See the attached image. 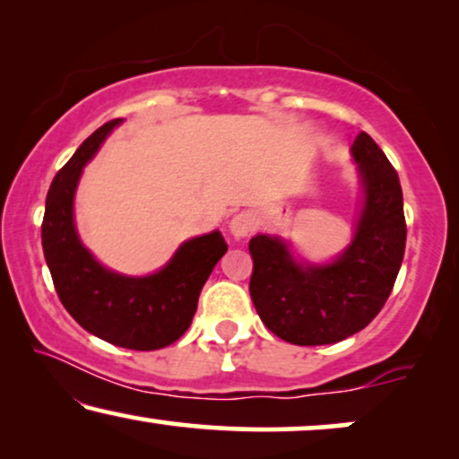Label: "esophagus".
I'll list each match as a JSON object with an SVG mask.
<instances>
[{
    "instance_id": "34e87169",
    "label": "esophagus",
    "mask_w": 459,
    "mask_h": 459,
    "mask_svg": "<svg viewBox=\"0 0 459 459\" xmlns=\"http://www.w3.org/2000/svg\"><path fill=\"white\" fill-rule=\"evenodd\" d=\"M255 228H256L255 215H253V212H248V211L238 212V215L231 219V223H230L231 236L238 238V240H240V238H247V236L253 234Z\"/></svg>"
}]
</instances>
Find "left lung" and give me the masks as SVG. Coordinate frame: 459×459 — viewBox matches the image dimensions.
Here are the masks:
<instances>
[{
  "label": "left lung",
  "mask_w": 459,
  "mask_h": 459,
  "mask_svg": "<svg viewBox=\"0 0 459 459\" xmlns=\"http://www.w3.org/2000/svg\"><path fill=\"white\" fill-rule=\"evenodd\" d=\"M363 209L349 248L328 265H300L280 238L255 236L250 299L261 322L299 347L332 344L366 328L385 307L405 253L399 175L372 137H355Z\"/></svg>",
  "instance_id": "left-lung-1"
}]
</instances>
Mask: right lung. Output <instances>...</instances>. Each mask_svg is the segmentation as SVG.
Wrapping results in <instances>:
<instances>
[{"label": "right lung", "mask_w": 459, "mask_h": 459, "mask_svg": "<svg viewBox=\"0 0 459 459\" xmlns=\"http://www.w3.org/2000/svg\"><path fill=\"white\" fill-rule=\"evenodd\" d=\"M121 118L104 123L56 173L46 198L41 244L60 303L81 328L134 351H156L190 328L212 267L228 253L221 231L184 242L160 272L129 278L110 272L81 244L73 198L81 171Z\"/></svg>", "instance_id": "1"}]
</instances>
